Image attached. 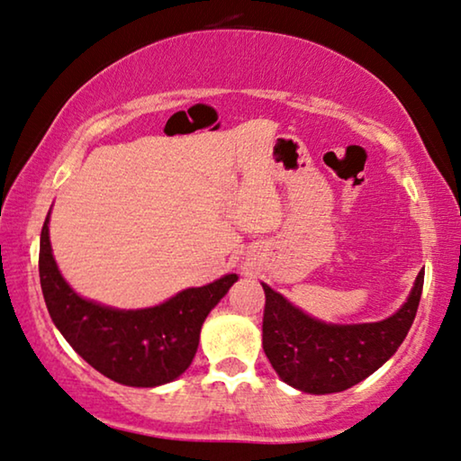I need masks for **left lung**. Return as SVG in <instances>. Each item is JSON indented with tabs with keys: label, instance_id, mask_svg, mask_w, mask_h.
I'll return each mask as SVG.
<instances>
[{
	"label": "left lung",
	"instance_id": "1",
	"mask_svg": "<svg viewBox=\"0 0 461 461\" xmlns=\"http://www.w3.org/2000/svg\"><path fill=\"white\" fill-rule=\"evenodd\" d=\"M425 271H419L409 298L378 322L339 324L314 319L296 304L266 290L263 351L288 386L306 394H333L356 386L394 356L417 314Z\"/></svg>",
	"mask_w": 461,
	"mask_h": 461
}]
</instances>
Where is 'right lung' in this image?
<instances>
[{"mask_svg":"<svg viewBox=\"0 0 461 461\" xmlns=\"http://www.w3.org/2000/svg\"><path fill=\"white\" fill-rule=\"evenodd\" d=\"M49 222L50 210L41 232V288L65 341L105 378L124 386L155 388L177 380L192 366L203 321L239 276L226 274L200 288H185L155 306H105L79 296L60 274Z\"/></svg>","mask_w":461,"mask_h":461,"instance_id":"1","label":"right lung"}]
</instances>
